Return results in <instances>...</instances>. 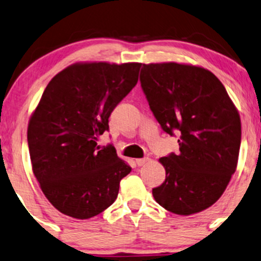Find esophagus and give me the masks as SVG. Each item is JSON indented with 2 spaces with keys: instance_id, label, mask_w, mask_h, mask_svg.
I'll return each mask as SVG.
<instances>
[{
  "instance_id": "obj_1",
  "label": "esophagus",
  "mask_w": 261,
  "mask_h": 261,
  "mask_svg": "<svg viewBox=\"0 0 261 261\" xmlns=\"http://www.w3.org/2000/svg\"><path fill=\"white\" fill-rule=\"evenodd\" d=\"M147 161H149V159H147V157H144V159H138V160H136V163H137L138 167H140V166L145 165Z\"/></svg>"
}]
</instances>
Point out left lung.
I'll use <instances>...</instances> for the list:
<instances>
[{
    "label": "left lung",
    "mask_w": 261,
    "mask_h": 261,
    "mask_svg": "<svg viewBox=\"0 0 261 261\" xmlns=\"http://www.w3.org/2000/svg\"><path fill=\"white\" fill-rule=\"evenodd\" d=\"M140 85L161 128L178 136L179 152L160 159L166 180L152 189L167 211L190 215L214 204L239 161L240 115L226 89L203 67L143 64Z\"/></svg>",
    "instance_id": "1"
}]
</instances>
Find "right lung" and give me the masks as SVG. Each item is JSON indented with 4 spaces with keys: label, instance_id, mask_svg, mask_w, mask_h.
<instances>
[{
    "label": "right lung",
    "instance_id": "1",
    "mask_svg": "<svg viewBox=\"0 0 261 261\" xmlns=\"http://www.w3.org/2000/svg\"><path fill=\"white\" fill-rule=\"evenodd\" d=\"M141 64H73L48 83L28 127L32 170L48 201L76 219L100 214L132 168L112 144L109 117L138 82Z\"/></svg>",
    "mask_w": 261,
    "mask_h": 261
}]
</instances>
